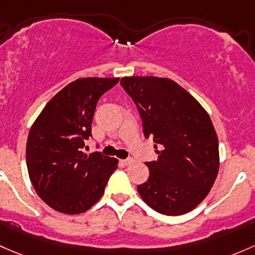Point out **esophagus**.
<instances>
[{"label":"esophagus","mask_w":255,"mask_h":255,"mask_svg":"<svg viewBox=\"0 0 255 255\" xmlns=\"http://www.w3.org/2000/svg\"><path fill=\"white\" fill-rule=\"evenodd\" d=\"M121 162L123 163V165L125 166H129V165H132L133 162H134V160L132 159V157H129V159H126V160H121Z\"/></svg>","instance_id":"34e87169"}]
</instances>
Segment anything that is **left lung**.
Here are the masks:
<instances>
[{
	"label": "left lung",
	"mask_w": 255,
	"mask_h": 255,
	"mask_svg": "<svg viewBox=\"0 0 255 255\" xmlns=\"http://www.w3.org/2000/svg\"><path fill=\"white\" fill-rule=\"evenodd\" d=\"M121 85L136 104L145 138L162 148L156 150L157 161L145 162L150 175L138 193L163 215L188 213L205 199L219 172V140L210 116L168 78L125 77Z\"/></svg>",
	"instance_id": "1"
}]
</instances>
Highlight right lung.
<instances>
[{
  "label": "right lung",
  "instance_id": "add662e5",
  "mask_svg": "<svg viewBox=\"0 0 255 255\" xmlns=\"http://www.w3.org/2000/svg\"><path fill=\"white\" fill-rule=\"evenodd\" d=\"M120 78H79L60 90L34 121L26 141L29 178L40 198L68 215L85 213L103 197L119 160L85 154L96 104Z\"/></svg>",
  "mask_w": 255,
  "mask_h": 255
}]
</instances>
